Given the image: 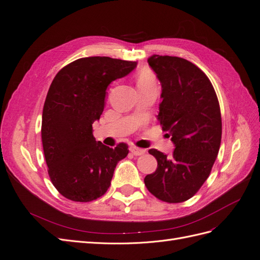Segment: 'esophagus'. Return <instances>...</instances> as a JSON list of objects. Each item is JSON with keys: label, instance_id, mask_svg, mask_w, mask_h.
I'll return each instance as SVG.
<instances>
[{"label": "esophagus", "instance_id": "obj_1", "mask_svg": "<svg viewBox=\"0 0 260 260\" xmlns=\"http://www.w3.org/2000/svg\"><path fill=\"white\" fill-rule=\"evenodd\" d=\"M130 152L133 155H136V156H141V155H144L145 154V149L137 147V146H131L130 147Z\"/></svg>", "mask_w": 260, "mask_h": 260}]
</instances>
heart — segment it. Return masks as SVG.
Wrapping results in <instances>:
<instances>
[{
  "instance_id": "b5f03b06",
  "label": "heart",
  "mask_w": 260,
  "mask_h": 260,
  "mask_svg": "<svg viewBox=\"0 0 260 260\" xmlns=\"http://www.w3.org/2000/svg\"><path fill=\"white\" fill-rule=\"evenodd\" d=\"M137 83H138V86L156 83V78L154 73L148 68L140 69L137 75Z\"/></svg>"
}]
</instances>
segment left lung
<instances>
[{"label": "left lung", "mask_w": 260, "mask_h": 260, "mask_svg": "<svg viewBox=\"0 0 260 260\" xmlns=\"http://www.w3.org/2000/svg\"><path fill=\"white\" fill-rule=\"evenodd\" d=\"M147 62L161 83L158 119L176 148L170 156L149 149L157 168L144 183L158 200L182 203L199 192L218 155L222 133L219 101L208 77L193 62L167 55H153Z\"/></svg>", "instance_id": "obj_1"}]
</instances>
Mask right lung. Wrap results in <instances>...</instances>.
I'll return each instance as SVG.
<instances>
[{
    "instance_id": "right-lung-1",
    "label": "right lung",
    "mask_w": 260,
    "mask_h": 260,
    "mask_svg": "<svg viewBox=\"0 0 260 260\" xmlns=\"http://www.w3.org/2000/svg\"><path fill=\"white\" fill-rule=\"evenodd\" d=\"M137 61L106 56L76 59L62 67L46 95L41 138L48 172L64 198L86 203L103 196L128 144L115 148L95 141L92 124L104 111L112 81L127 76Z\"/></svg>"
}]
</instances>
